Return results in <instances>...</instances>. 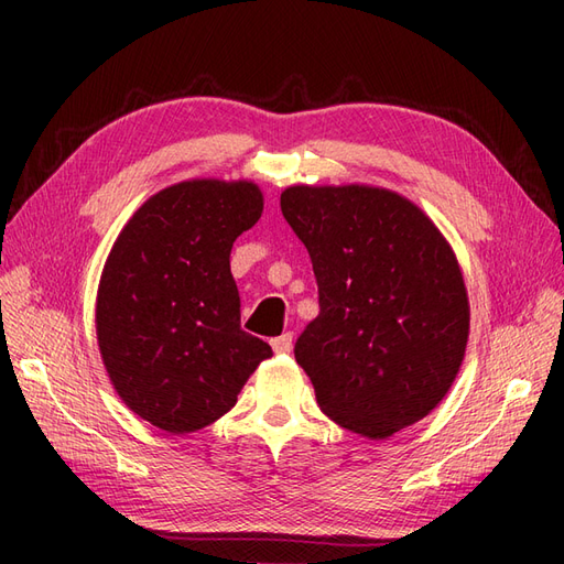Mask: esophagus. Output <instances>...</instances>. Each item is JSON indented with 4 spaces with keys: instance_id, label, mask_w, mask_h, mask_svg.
<instances>
[{
    "instance_id": "obj_1",
    "label": "esophagus",
    "mask_w": 564,
    "mask_h": 564,
    "mask_svg": "<svg viewBox=\"0 0 564 564\" xmlns=\"http://www.w3.org/2000/svg\"><path fill=\"white\" fill-rule=\"evenodd\" d=\"M292 340H294L292 332H286V334L278 336V338H272V340H270V346H272V350H275V352L284 355V352L292 350Z\"/></svg>"
}]
</instances>
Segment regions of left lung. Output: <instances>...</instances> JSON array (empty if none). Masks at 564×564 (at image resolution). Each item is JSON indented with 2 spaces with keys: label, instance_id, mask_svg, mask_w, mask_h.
Returning <instances> with one entry per match:
<instances>
[{
  "label": "left lung",
  "instance_id": "left-lung-1",
  "mask_svg": "<svg viewBox=\"0 0 564 564\" xmlns=\"http://www.w3.org/2000/svg\"><path fill=\"white\" fill-rule=\"evenodd\" d=\"M282 216L305 245L319 315L294 355L340 429L386 440L447 395L468 344L456 253L414 202L373 185H292Z\"/></svg>",
  "mask_w": 564,
  "mask_h": 564
}]
</instances>
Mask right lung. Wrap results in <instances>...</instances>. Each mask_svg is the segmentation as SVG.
<instances>
[{"instance_id": "right-lung-1", "label": "right lung", "mask_w": 564, "mask_h": 564, "mask_svg": "<svg viewBox=\"0 0 564 564\" xmlns=\"http://www.w3.org/2000/svg\"><path fill=\"white\" fill-rule=\"evenodd\" d=\"M263 214L251 181L193 178L145 199L117 235L96 296V336L117 395L172 435L235 406L272 355L240 327L232 242Z\"/></svg>"}]
</instances>
